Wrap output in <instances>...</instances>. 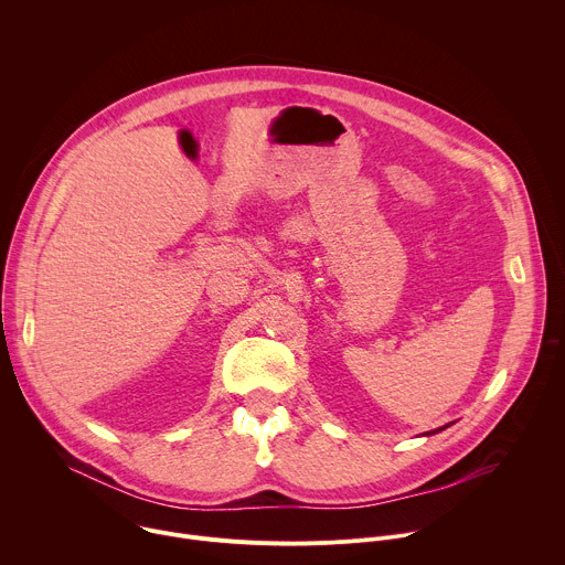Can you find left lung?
Listing matches in <instances>:
<instances>
[{
	"instance_id": "8db88e82",
	"label": "left lung",
	"mask_w": 565,
	"mask_h": 565,
	"mask_svg": "<svg viewBox=\"0 0 565 565\" xmlns=\"http://www.w3.org/2000/svg\"><path fill=\"white\" fill-rule=\"evenodd\" d=\"M447 427H449V425H445V427H440V429H436V431H429V436H431V434H438V431H443V429H447Z\"/></svg>"
}]
</instances>
